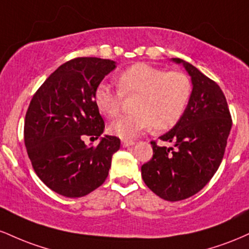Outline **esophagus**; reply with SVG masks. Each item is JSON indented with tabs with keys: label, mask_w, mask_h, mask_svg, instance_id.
Returning a JSON list of instances; mask_svg holds the SVG:
<instances>
[{
	"label": "esophagus",
	"mask_w": 249,
	"mask_h": 249,
	"mask_svg": "<svg viewBox=\"0 0 249 249\" xmlns=\"http://www.w3.org/2000/svg\"><path fill=\"white\" fill-rule=\"evenodd\" d=\"M122 145H123V147L133 146V145H134V142H133V141H127V139H124V141L122 142Z\"/></svg>",
	"instance_id": "1"
}]
</instances>
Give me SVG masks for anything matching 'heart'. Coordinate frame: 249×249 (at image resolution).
<instances>
[{
  "label": "heart",
  "mask_w": 249,
  "mask_h": 249,
  "mask_svg": "<svg viewBox=\"0 0 249 249\" xmlns=\"http://www.w3.org/2000/svg\"><path fill=\"white\" fill-rule=\"evenodd\" d=\"M119 90L107 83L96 88L95 103L107 118L119 113L123 95H139L134 110L111 123L110 130L121 138H133L139 133L154 128L165 131L180 121L188 102L192 84L184 72L166 71L145 63H137L118 77Z\"/></svg>",
  "instance_id": "heart-1"
}]
</instances>
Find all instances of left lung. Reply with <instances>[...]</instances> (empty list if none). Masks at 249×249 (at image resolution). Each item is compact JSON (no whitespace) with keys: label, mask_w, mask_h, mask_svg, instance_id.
<instances>
[{"label":"left lung","mask_w":249,"mask_h":249,"mask_svg":"<svg viewBox=\"0 0 249 249\" xmlns=\"http://www.w3.org/2000/svg\"><path fill=\"white\" fill-rule=\"evenodd\" d=\"M192 81V93L186 110L172 130L160 141L174 147L151 142L153 157L142 166L146 186L167 201L190 198L202 190L216 172L232 127L230 108L222 90L196 67L180 58Z\"/></svg>","instance_id":"left-lung-1"}]
</instances>
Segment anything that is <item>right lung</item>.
Here are the masks:
<instances>
[{"mask_svg": "<svg viewBox=\"0 0 249 249\" xmlns=\"http://www.w3.org/2000/svg\"><path fill=\"white\" fill-rule=\"evenodd\" d=\"M116 69V62L78 57L64 63L48 77L31 99L25 113L24 144L38 178L53 192L79 198L107 178L112 154L121 139L104 136L97 146L104 121L95 103L96 88Z\"/></svg>", "mask_w": 249, "mask_h": 249, "instance_id": "obj_1", "label": "right lung"}]
</instances>
